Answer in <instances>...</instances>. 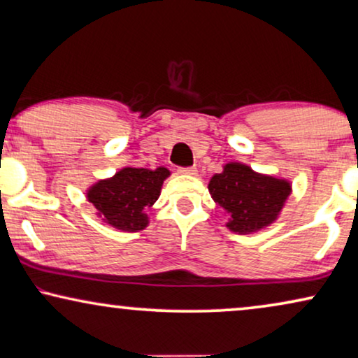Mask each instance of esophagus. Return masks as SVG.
Instances as JSON below:
<instances>
[{
  "label": "esophagus",
  "instance_id": "34e87169",
  "mask_svg": "<svg viewBox=\"0 0 358 358\" xmlns=\"http://www.w3.org/2000/svg\"><path fill=\"white\" fill-rule=\"evenodd\" d=\"M179 173L180 174L195 176V174H197V168H195V166H187V168H179Z\"/></svg>",
  "mask_w": 358,
  "mask_h": 358
}]
</instances>
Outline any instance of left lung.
<instances>
[{
    "label": "left lung",
    "mask_w": 358,
    "mask_h": 358,
    "mask_svg": "<svg viewBox=\"0 0 358 358\" xmlns=\"http://www.w3.org/2000/svg\"><path fill=\"white\" fill-rule=\"evenodd\" d=\"M212 199L229 213L227 227L236 233H252L277 218L290 195V184L256 174L248 166L229 163L208 184Z\"/></svg>",
    "instance_id": "1"
}]
</instances>
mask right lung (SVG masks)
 Listing matches in <instances>:
<instances>
[{
    "label": "right lung",
    "mask_w": 358,
    "mask_h": 358,
    "mask_svg": "<svg viewBox=\"0 0 358 358\" xmlns=\"http://www.w3.org/2000/svg\"><path fill=\"white\" fill-rule=\"evenodd\" d=\"M168 176L166 168H125L112 179L101 180L91 187L87 199L112 227L136 231L146 227L145 210L158 200L161 185Z\"/></svg>",
    "instance_id": "right-lung-1"
}]
</instances>
